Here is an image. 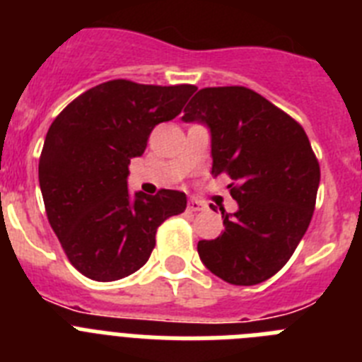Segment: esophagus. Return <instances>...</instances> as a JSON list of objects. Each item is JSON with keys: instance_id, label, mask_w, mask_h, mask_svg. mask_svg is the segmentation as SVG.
I'll return each mask as SVG.
<instances>
[{"instance_id": "obj_1", "label": "esophagus", "mask_w": 362, "mask_h": 362, "mask_svg": "<svg viewBox=\"0 0 362 362\" xmlns=\"http://www.w3.org/2000/svg\"><path fill=\"white\" fill-rule=\"evenodd\" d=\"M187 209H189V211H202V209H206V204L197 199H191L189 202H187Z\"/></svg>"}]
</instances>
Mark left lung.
I'll list each match as a JSON object with an SVG mask.
<instances>
[{"label":"left lung","instance_id":"1","mask_svg":"<svg viewBox=\"0 0 362 362\" xmlns=\"http://www.w3.org/2000/svg\"><path fill=\"white\" fill-rule=\"evenodd\" d=\"M184 121L211 130L214 176H230L233 215L223 208L224 232L197 250L215 276L256 285L291 259L311 223L320 165L302 124L245 86L202 88Z\"/></svg>","mask_w":362,"mask_h":362}]
</instances>
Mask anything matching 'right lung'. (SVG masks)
<instances>
[{"label": "right lung", "instance_id": "right-lung-1", "mask_svg": "<svg viewBox=\"0 0 362 362\" xmlns=\"http://www.w3.org/2000/svg\"><path fill=\"white\" fill-rule=\"evenodd\" d=\"M195 90L115 78L81 93L51 123L38 163L45 214L86 278L114 281L141 269L158 226L186 209V193L175 189L130 199L127 175L154 127L175 119Z\"/></svg>", "mask_w": 362, "mask_h": 362}]
</instances>
